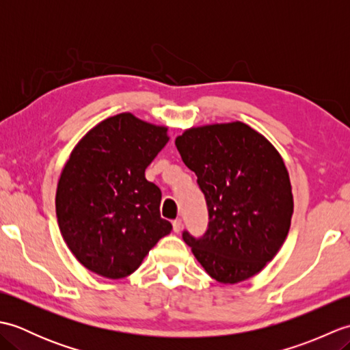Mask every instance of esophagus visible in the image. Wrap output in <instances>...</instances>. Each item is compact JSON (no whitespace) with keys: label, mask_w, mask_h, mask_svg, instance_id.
Listing matches in <instances>:
<instances>
[{"label":"esophagus","mask_w":350,"mask_h":350,"mask_svg":"<svg viewBox=\"0 0 350 350\" xmlns=\"http://www.w3.org/2000/svg\"><path fill=\"white\" fill-rule=\"evenodd\" d=\"M173 230L174 233H179L182 230V219H174L173 221Z\"/></svg>","instance_id":"34e87169"}]
</instances>
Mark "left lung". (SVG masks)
Masks as SVG:
<instances>
[{
  "label": "left lung",
  "mask_w": 350,
  "mask_h": 350,
  "mask_svg": "<svg viewBox=\"0 0 350 350\" xmlns=\"http://www.w3.org/2000/svg\"><path fill=\"white\" fill-rule=\"evenodd\" d=\"M174 143L209 211L204 236L185 232L183 241L218 282L254 277L277 256L292 222V185L281 154L242 122L189 128Z\"/></svg>",
  "instance_id": "obj_1"
}]
</instances>
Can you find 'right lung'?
<instances>
[{"instance_id":"obj_1","label":"right lung","mask_w":350,"mask_h":350,"mask_svg":"<svg viewBox=\"0 0 350 350\" xmlns=\"http://www.w3.org/2000/svg\"><path fill=\"white\" fill-rule=\"evenodd\" d=\"M168 139L167 126L122 113L73 147L58 179L55 212L66 245L88 271L128 277L173 230L161 218V189L144 174Z\"/></svg>"}]
</instances>
